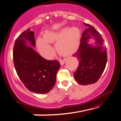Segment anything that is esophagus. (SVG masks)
Segmentation results:
<instances>
[{
	"label": "esophagus",
	"mask_w": 121,
	"mask_h": 121,
	"mask_svg": "<svg viewBox=\"0 0 121 121\" xmlns=\"http://www.w3.org/2000/svg\"><path fill=\"white\" fill-rule=\"evenodd\" d=\"M65 61H66V59H63V60H60V64L61 65H63L64 64V63H65Z\"/></svg>",
	"instance_id": "1"
}]
</instances>
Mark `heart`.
<instances>
[{
  "label": "heart",
  "mask_w": 121,
  "mask_h": 121,
  "mask_svg": "<svg viewBox=\"0 0 121 121\" xmlns=\"http://www.w3.org/2000/svg\"><path fill=\"white\" fill-rule=\"evenodd\" d=\"M81 33L76 27L63 28L57 32L46 31L43 38L39 37L36 40L38 51L43 57L50 59L52 57V49L49 43L56 42L57 51L64 56L70 55L78 49Z\"/></svg>",
  "instance_id": "obj_1"
}]
</instances>
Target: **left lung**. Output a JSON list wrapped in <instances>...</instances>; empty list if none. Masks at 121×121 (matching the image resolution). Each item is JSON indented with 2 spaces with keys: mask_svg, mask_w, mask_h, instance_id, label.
Segmentation results:
<instances>
[{
  "mask_svg": "<svg viewBox=\"0 0 121 121\" xmlns=\"http://www.w3.org/2000/svg\"><path fill=\"white\" fill-rule=\"evenodd\" d=\"M83 32L79 48L73 57L78 58V67L74 73V78L79 84L83 85L92 84L97 82L101 76L107 63L106 47L103 45V39L99 31L88 24ZM94 38L95 45L88 43V40Z\"/></svg>",
  "mask_w": 121,
  "mask_h": 121,
  "instance_id": "1",
  "label": "left lung"
}]
</instances>
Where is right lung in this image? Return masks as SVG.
Returning <instances> with one entry per match:
<instances>
[{
  "label": "right lung",
  "instance_id": "1",
  "mask_svg": "<svg viewBox=\"0 0 121 121\" xmlns=\"http://www.w3.org/2000/svg\"><path fill=\"white\" fill-rule=\"evenodd\" d=\"M36 46L34 32L30 29L17 38L13 50V64L18 76L25 86L31 92L46 94L52 89L57 73L60 67L57 60H47L31 47Z\"/></svg>",
  "mask_w": 121,
  "mask_h": 121
}]
</instances>
